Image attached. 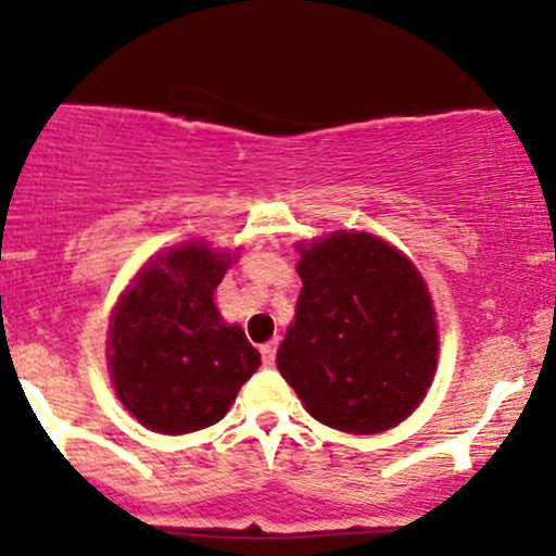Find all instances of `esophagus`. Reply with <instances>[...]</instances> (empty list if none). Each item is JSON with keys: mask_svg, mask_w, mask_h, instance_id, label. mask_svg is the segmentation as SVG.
I'll return each instance as SVG.
<instances>
[{"mask_svg": "<svg viewBox=\"0 0 556 556\" xmlns=\"http://www.w3.org/2000/svg\"><path fill=\"white\" fill-rule=\"evenodd\" d=\"M274 355H277V342H266L261 344V358H264V366H274Z\"/></svg>", "mask_w": 556, "mask_h": 556, "instance_id": "esophagus-1", "label": "esophagus"}]
</instances>
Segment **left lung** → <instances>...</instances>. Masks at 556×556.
<instances>
[{
    "label": "left lung",
    "instance_id": "left-lung-1",
    "mask_svg": "<svg viewBox=\"0 0 556 556\" xmlns=\"http://www.w3.org/2000/svg\"><path fill=\"white\" fill-rule=\"evenodd\" d=\"M295 316L277 368L318 424L381 433L410 418L439 366V321L424 274L366 229L298 240Z\"/></svg>",
    "mask_w": 556,
    "mask_h": 556
}]
</instances>
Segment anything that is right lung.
Listing matches in <instances>:
<instances>
[{"label": "right lung", "mask_w": 556, "mask_h": 556, "mask_svg": "<svg viewBox=\"0 0 556 556\" xmlns=\"http://www.w3.org/2000/svg\"><path fill=\"white\" fill-rule=\"evenodd\" d=\"M242 245L185 240L146 261L112 305L106 366L114 394L149 431L180 437L219 424L261 353L227 324L214 292Z\"/></svg>", "instance_id": "obj_1"}]
</instances>
